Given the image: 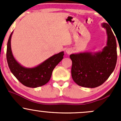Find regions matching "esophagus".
<instances>
[{
	"label": "esophagus",
	"instance_id": "1",
	"mask_svg": "<svg viewBox=\"0 0 121 121\" xmlns=\"http://www.w3.org/2000/svg\"><path fill=\"white\" fill-rule=\"evenodd\" d=\"M65 52H66L67 54H71L72 53V51L70 48H67V49L66 50V51H65Z\"/></svg>",
	"mask_w": 121,
	"mask_h": 121
}]
</instances>
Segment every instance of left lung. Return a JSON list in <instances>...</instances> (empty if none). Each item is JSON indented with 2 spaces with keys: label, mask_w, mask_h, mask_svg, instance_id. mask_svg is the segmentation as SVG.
Wrapping results in <instances>:
<instances>
[{
  "label": "left lung",
  "mask_w": 121,
  "mask_h": 121,
  "mask_svg": "<svg viewBox=\"0 0 121 121\" xmlns=\"http://www.w3.org/2000/svg\"><path fill=\"white\" fill-rule=\"evenodd\" d=\"M102 26L107 30V44L102 52L80 53L69 56L72 60L71 75L77 84L86 88L102 85L115 68L117 61V42L109 24Z\"/></svg>",
  "instance_id": "1"
}]
</instances>
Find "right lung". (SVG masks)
I'll return each instance as SVG.
<instances>
[{
	"label": "right lung",
	"mask_w": 121,
	"mask_h": 121,
	"mask_svg": "<svg viewBox=\"0 0 121 121\" xmlns=\"http://www.w3.org/2000/svg\"><path fill=\"white\" fill-rule=\"evenodd\" d=\"M12 33L9 38L6 52L8 64L12 74L27 87L36 88L47 84L50 80L54 68L63 58L64 52L52 56L37 67H24L16 60L12 54L10 43Z\"/></svg>",
	"instance_id": "add662e5"
}]
</instances>
